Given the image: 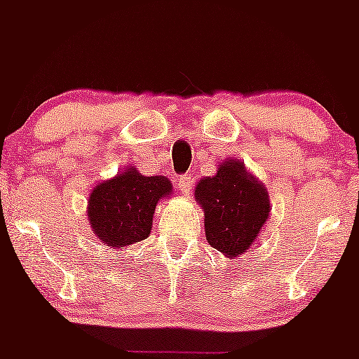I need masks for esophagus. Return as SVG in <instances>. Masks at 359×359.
I'll use <instances>...</instances> for the list:
<instances>
[{"label": "esophagus", "instance_id": "obj_1", "mask_svg": "<svg viewBox=\"0 0 359 359\" xmlns=\"http://www.w3.org/2000/svg\"><path fill=\"white\" fill-rule=\"evenodd\" d=\"M192 182H194V177L190 176V174H183V176L177 177V187H180V190H182L183 194H189Z\"/></svg>", "mask_w": 359, "mask_h": 359}]
</instances>
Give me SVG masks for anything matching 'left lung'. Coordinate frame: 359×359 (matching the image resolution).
Here are the masks:
<instances>
[{
	"instance_id": "obj_1",
	"label": "left lung",
	"mask_w": 359,
	"mask_h": 359,
	"mask_svg": "<svg viewBox=\"0 0 359 359\" xmlns=\"http://www.w3.org/2000/svg\"><path fill=\"white\" fill-rule=\"evenodd\" d=\"M194 196L205 210L207 241L228 257L246 252L269 215L268 190L241 161H224L214 177L198 183Z\"/></svg>"
}]
</instances>
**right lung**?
Returning a JSON list of instances; mask_svg holds the SVG:
<instances>
[{
	"mask_svg": "<svg viewBox=\"0 0 359 359\" xmlns=\"http://www.w3.org/2000/svg\"><path fill=\"white\" fill-rule=\"evenodd\" d=\"M172 192V183L163 176H142L128 169L102 182L90 196V217L95 236L107 246L123 248L147 239L156 203Z\"/></svg>",
	"mask_w": 359,
	"mask_h": 359,
	"instance_id": "right-lung-1",
	"label": "right lung"
}]
</instances>
